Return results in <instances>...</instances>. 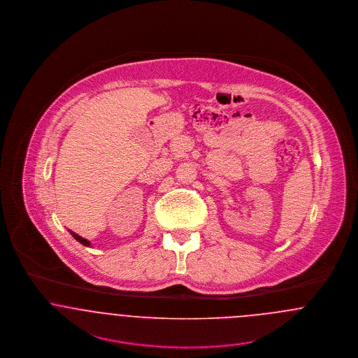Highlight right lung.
<instances>
[{"mask_svg":"<svg viewBox=\"0 0 358 358\" xmlns=\"http://www.w3.org/2000/svg\"><path fill=\"white\" fill-rule=\"evenodd\" d=\"M70 233H71V234H73V237H74V238H76V241H79V243H80V244H83V245H85V246H90V241H87V240H86V238H82V237H80V236H78V234H76V233H73V231H71V230H70Z\"/></svg>","mask_w":358,"mask_h":358,"instance_id":"obj_1","label":"right lung"}]
</instances>
